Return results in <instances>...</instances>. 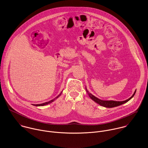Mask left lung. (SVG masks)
I'll use <instances>...</instances> for the list:
<instances>
[{"label":"left lung","instance_id":"1","mask_svg":"<svg viewBox=\"0 0 148 148\" xmlns=\"http://www.w3.org/2000/svg\"><path fill=\"white\" fill-rule=\"evenodd\" d=\"M86 91L87 93L88 94L89 97L92 100H93L94 102H95L96 103H97L99 105H101L102 106H103V107H105V108H112L116 107V106H118L119 105H122L123 103H126L127 102H128L129 100H130L134 97V95H135V93L136 92V90L134 92L132 95V96L131 97H130L129 99H126L125 101H112V100L105 101V100L100 99L97 98L96 97H95L94 95H93L90 92H89V91L88 90V89L86 88Z\"/></svg>","mask_w":148,"mask_h":148}]
</instances>
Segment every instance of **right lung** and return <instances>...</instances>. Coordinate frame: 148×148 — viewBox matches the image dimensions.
Returning a JSON list of instances; mask_svg holds the SVG:
<instances>
[{"label":"right lung","instance_id":"right-lung-1","mask_svg":"<svg viewBox=\"0 0 148 148\" xmlns=\"http://www.w3.org/2000/svg\"><path fill=\"white\" fill-rule=\"evenodd\" d=\"M62 91H62L60 92V93L59 94V95H58L57 97H56L54 99H52V100H51V101H49V102H45V103H41V104H37V105H34V106H45V105H48V104H49V103L53 102V101H54L56 99H57V98L59 97V96L61 95V94L62 93Z\"/></svg>","mask_w":148,"mask_h":148}]
</instances>
